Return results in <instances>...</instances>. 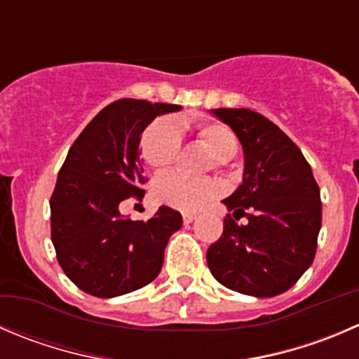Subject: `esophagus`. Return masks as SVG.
<instances>
[{
    "mask_svg": "<svg viewBox=\"0 0 359 359\" xmlns=\"http://www.w3.org/2000/svg\"><path fill=\"white\" fill-rule=\"evenodd\" d=\"M182 219H184V224H189V222H193L194 219H196V214H194V212H184Z\"/></svg>",
    "mask_w": 359,
    "mask_h": 359,
    "instance_id": "esophagus-1",
    "label": "esophagus"
}]
</instances>
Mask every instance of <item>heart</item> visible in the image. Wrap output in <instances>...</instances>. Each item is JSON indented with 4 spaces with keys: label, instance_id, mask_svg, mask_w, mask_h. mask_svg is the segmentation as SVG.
<instances>
[{
    "label": "heart",
    "instance_id": "1",
    "mask_svg": "<svg viewBox=\"0 0 359 359\" xmlns=\"http://www.w3.org/2000/svg\"><path fill=\"white\" fill-rule=\"evenodd\" d=\"M198 140L214 154L217 166L235 158L240 142L235 131L222 123H203L198 126ZM182 147L179 124L170 117L156 119L142 137V156L151 168L161 170L175 163ZM154 198L163 205L179 210H196L219 193V186L210 177H191L182 172H165L154 180Z\"/></svg>",
    "mask_w": 359,
    "mask_h": 359
}]
</instances>
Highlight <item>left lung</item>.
I'll return each instance as SVG.
<instances>
[{"label": "left lung", "mask_w": 359, "mask_h": 359, "mask_svg": "<svg viewBox=\"0 0 359 359\" xmlns=\"http://www.w3.org/2000/svg\"><path fill=\"white\" fill-rule=\"evenodd\" d=\"M229 124L245 156L243 180L222 203L229 214L207 250L212 276L252 297L284 293L312 264L321 229V194L300 149L249 109L212 110ZM240 217L248 219L240 225Z\"/></svg>", "instance_id": "left-lung-1"}]
</instances>
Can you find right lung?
Listing matches in <instances>:
<instances>
[{"label":"right lung","instance_id":"right-lung-1","mask_svg":"<svg viewBox=\"0 0 359 359\" xmlns=\"http://www.w3.org/2000/svg\"><path fill=\"white\" fill-rule=\"evenodd\" d=\"M179 109L117 100L69 147L50 196V238L62 272L87 294L121 297L161 272L165 247L182 215L163 205L149 221H131L119 205L145 194L140 135L152 119Z\"/></svg>","mask_w":359,"mask_h":359}]
</instances>
